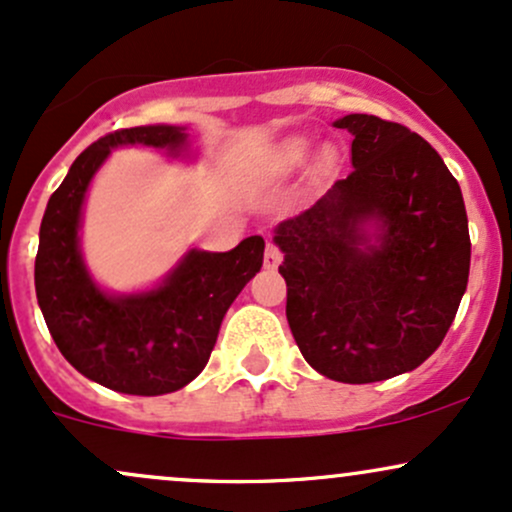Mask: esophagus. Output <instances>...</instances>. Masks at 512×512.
Wrapping results in <instances>:
<instances>
[{"label": "esophagus", "instance_id": "obj_1", "mask_svg": "<svg viewBox=\"0 0 512 512\" xmlns=\"http://www.w3.org/2000/svg\"><path fill=\"white\" fill-rule=\"evenodd\" d=\"M281 260H284V252L276 248L274 243H269L267 250H264V267L276 269L281 264Z\"/></svg>", "mask_w": 512, "mask_h": 512}]
</instances>
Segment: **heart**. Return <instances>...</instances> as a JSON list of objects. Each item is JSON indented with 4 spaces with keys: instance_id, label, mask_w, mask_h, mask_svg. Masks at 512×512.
I'll return each instance as SVG.
<instances>
[{
    "instance_id": "1",
    "label": "heart",
    "mask_w": 512,
    "mask_h": 512,
    "mask_svg": "<svg viewBox=\"0 0 512 512\" xmlns=\"http://www.w3.org/2000/svg\"><path fill=\"white\" fill-rule=\"evenodd\" d=\"M305 156H308V144H305L303 139H291V142L281 146L276 161H279L281 168H293L298 166V163H303Z\"/></svg>"
}]
</instances>
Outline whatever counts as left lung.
Segmentation results:
<instances>
[{
    "label": "left lung",
    "instance_id": "left-lung-1",
    "mask_svg": "<svg viewBox=\"0 0 512 512\" xmlns=\"http://www.w3.org/2000/svg\"><path fill=\"white\" fill-rule=\"evenodd\" d=\"M354 170L276 228L286 317L305 361L339 383L395 378L448 334L469 276L467 211L426 139L399 122L346 115ZM381 226L360 250L363 220Z\"/></svg>",
    "mask_w": 512,
    "mask_h": 512
}]
</instances>
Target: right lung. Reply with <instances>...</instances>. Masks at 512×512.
Instances as JSON below:
<instances>
[{"instance_id": "obj_1", "label": "right lung", "mask_w": 512, "mask_h": 512, "mask_svg": "<svg viewBox=\"0 0 512 512\" xmlns=\"http://www.w3.org/2000/svg\"><path fill=\"white\" fill-rule=\"evenodd\" d=\"M180 127L115 129L76 156L52 192L35 255V293L57 349L72 366L125 395H166L207 366L226 310L260 272L264 240L245 238L231 252L192 250L166 284L142 296L110 298L96 289L79 255L86 187L113 146L178 151Z\"/></svg>"}]
</instances>
